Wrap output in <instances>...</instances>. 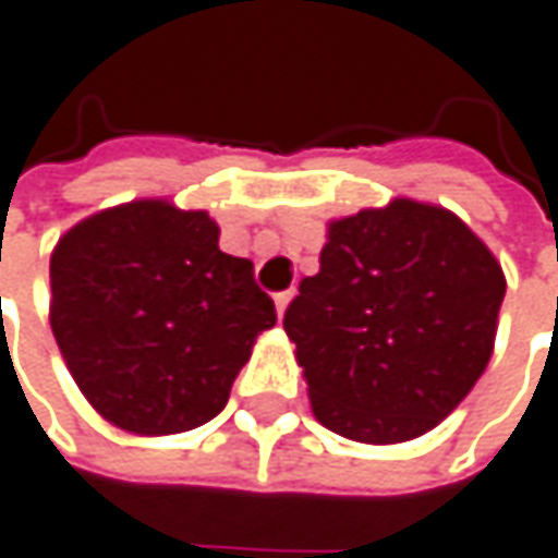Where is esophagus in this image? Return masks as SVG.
Returning a JSON list of instances; mask_svg holds the SVG:
<instances>
[{
    "mask_svg": "<svg viewBox=\"0 0 558 558\" xmlns=\"http://www.w3.org/2000/svg\"><path fill=\"white\" fill-rule=\"evenodd\" d=\"M290 300H293V293L287 290V293H278L275 296V308H278V318H283V312H287V305H290Z\"/></svg>",
    "mask_w": 558,
    "mask_h": 558,
    "instance_id": "1",
    "label": "esophagus"
}]
</instances>
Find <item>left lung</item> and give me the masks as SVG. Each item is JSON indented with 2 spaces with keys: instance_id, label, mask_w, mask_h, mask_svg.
I'll list each match as a JSON object with an SVG mask.
<instances>
[{
  "instance_id": "1",
  "label": "left lung",
  "mask_w": 558,
  "mask_h": 558,
  "mask_svg": "<svg viewBox=\"0 0 558 558\" xmlns=\"http://www.w3.org/2000/svg\"><path fill=\"white\" fill-rule=\"evenodd\" d=\"M322 271L283 315L312 415L355 444H405L484 375L506 275L449 208L397 196L327 221Z\"/></svg>"
}]
</instances>
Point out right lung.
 Masks as SVG:
<instances>
[{
	"label": "right lung",
	"mask_w": 558,
	"mask_h": 558,
	"mask_svg": "<svg viewBox=\"0 0 558 558\" xmlns=\"http://www.w3.org/2000/svg\"><path fill=\"white\" fill-rule=\"evenodd\" d=\"M203 208L134 199L64 231L49 258V325L84 400L136 437L211 422L275 327L253 262L221 253Z\"/></svg>",
	"instance_id": "obj_1"
}]
</instances>
